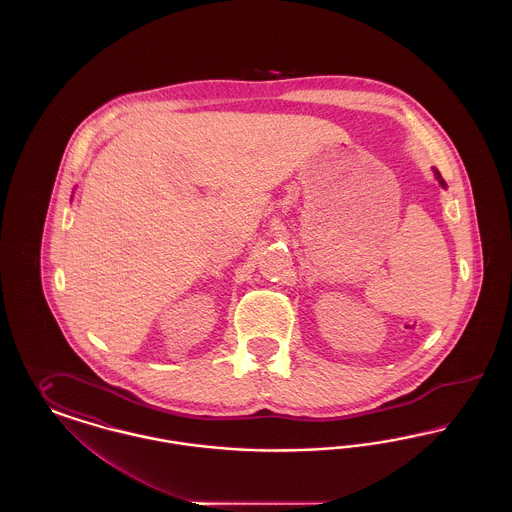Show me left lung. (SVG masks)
Instances as JSON below:
<instances>
[{"mask_svg":"<svg viewBox=\"0 0 512 512\" xmlns=\"http://www.w3.org/2000/svg\"><path fill=\"white\" fill-rule=\"evenodd\" d=\"M436 176H438V180H439V182H441V186H445V182H443V180H441V176H439V172H436Z\"/></svg>","mask_w":512,"mask_h":512,"instance_id":"1","label":"left lung"}]
</instances>
